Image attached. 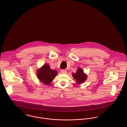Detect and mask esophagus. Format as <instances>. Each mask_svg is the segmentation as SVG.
Here are the masks:
<instances>
[{
  "label": "esophagus",
  "mask_w": 127,
  "mask_h": 127,
  "mask_svg": "<svg viewBox=\"0 0 127 127\" xmlns=\"http://www.w3.org/2000/svg\"><path fill=\"white\" fill-rule=\"evenodd\" d=\"M61 72L63 74H66L67 73V71L66 70H61Z\"/></svg>",
  "instance_id": "34e87169"
}]
</instances>
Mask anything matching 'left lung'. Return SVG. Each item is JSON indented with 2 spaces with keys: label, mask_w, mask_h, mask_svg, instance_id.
I'll list each match as a JSON object with an SVG mask.
<instances>
[{
  "label": "left lung",
  "mask_w": 127,
  "mask_h": 127,
  "mask_svg": "<svg viewBox=\"0 0 127 127\" xmlns=\"http://www.w3.org/2000/svg\"><path fill=\"white\" fill-rule=\"evenodd\" d=\"M72 75L73 78L75 79L78 85L85 82L88 78L87 75L84 72L83 69L80 67L78 68L76 72L72 73Z\"/></svg>",
  "instance_id": "left-lung-1"
}]
</instances>
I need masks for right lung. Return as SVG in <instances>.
<instances>
[{
  "label": "right lung",
  "mask_w": 127,
  "mask_h": 127,
  "mask_svg": "<svg viewBox=\"0 0 127 127\" xmlns=\"http://www.w3.org/2000/svg\"><path fill=\"white\" fill-rule=\"evenodd\" d=\"M36 76L38 79L41 83L48 85H49L58 75L57 70H52L47 64H44L36 70Z\"/></svg>",
  "instance_id": "1"
}]
</instances>
